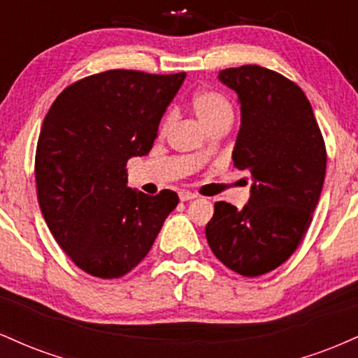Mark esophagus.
<instances>
[{
    "label": "esophagus",
    "instance_id": "34e87169",
    "mask_svg": "<svg viewBox=\"0 0 358 358\" xmlns=\"http://www.w3.org/2000/svg\"><path fill=\"white\" fill-rule=\"evenodd\" d=\"M178 195H180V200H182V202H188V200L196 199V195H193V193L187 192V190H182L178 193Z\"/></svg>",
    "mask_w": 358,
    "mask_h": 358
}]
</instances>
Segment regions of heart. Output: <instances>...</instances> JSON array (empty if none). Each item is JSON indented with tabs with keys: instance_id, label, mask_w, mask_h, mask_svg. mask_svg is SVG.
I'll return each mask as SVG.
<instances>
[{
	"instance_id": "1",
	"label": "heart",
	"mask_w": 358,
	"mask_h": 358,
	"mask_svg": "<svg viewBox=\"0 0 358 358\" xmlns=\"http://www.w3.org/2000/svg\"><path fill=\"white\" fill-rule=\"evenodd\" d=\"M193 110L196 117L202 121L205 127H210L212 124L220 121H232V106L224 96L213 90H200L193 96ZM171 122V114H168L163 122V127H166Z\"/></svg>"
}]
</instances>
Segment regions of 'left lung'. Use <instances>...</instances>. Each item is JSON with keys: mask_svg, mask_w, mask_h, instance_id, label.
I'll return each mask as SVG.
<instances>
[{"mask_svg": "<svg viewBox=\"0 0 358 358\" xmlns=\"http://www.w3.org/2000/svg\"><path fill=\"white\" fill-rule=\"evenodd\" d=\"M219 80L239 97L232 159L252 185L242 208L215 203L205 236L222 264L254 278L281 266L305 237L323 188L327 150L294 82L259 65L225 69Z\"/></svg>", "mask_w": 358, "mask_h": 358, "instance_id": "1", "label": "left lung"}]
</instances>
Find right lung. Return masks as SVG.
<instances>
[{
  "mask_svg": "<svg viewBox=\"0 0 358 358\" xmlns=\"http://www.w3.org/2000/svg\"><path fill=\"white\" fill-rule=\"evenodd\" d=\"M187 73L108 71L69 85L43 119L38 203L64 252L96 278H121L150 252L178 195L127 187V159L150 153Z\"/></svg>",
  "mask_w": 358,
  "mask_h": 358,
  "instance_id": "obj_1",
  "label": "right lung"
}]
</instances>
